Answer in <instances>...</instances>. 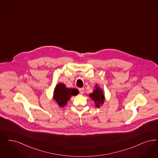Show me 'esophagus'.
<instances>
[{"mask_svg": "<svg viewBox=\"0 0 158 158\" xmlns=\"http://www.w3.org/2000/svg\"><path fill=\"white\" fill-rule=\"evenodd\" d=\"M83 90H84V89L83 88L79 89V93H80L81 94H83Z\"/></svg>", "mask_w": 158, "mask_h": 158, "instance_id": "obj_1", "label": "esophagus"}]
</instances>
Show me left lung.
I'll use <instances>...</instances> for the list:
<instances>
[{
  "label": "left lung",
  "instance_id": "8db88e82",
  "mask_svg": "<svg viewBox=\"0 0 158 158\" xmlns=\"http://www.w3.org/2000/svg\"><path fill=\"white\" fill-rule=\"evenodd\" d=\"M96 89L94 90V92L89 95V97L95 101L96 106L100 107V105H102L104 102V95L103 94L102 89L99 88L96 86Z\"/></svg>",
  "mask_w": 158,
  "mask_h": 158
}]
</instances>
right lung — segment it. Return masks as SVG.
<instances>
[{"instance_id": "1", "label": "right lung", "mask_w": 158, "mask_h": 158, "mask_svg": "<svg viewBox=\"0 0 158 158\" xmlns=\"http://www.w3.org/2000/svg\"><path fill=\"white\" fill-rule=\"evenodd\" d=\"M78 90L76 89L66 88L62 83L57 85L54 90V99L56 101L59 106L64 107L71 96L78 94Z\"/></svg>"}]
</instances>
